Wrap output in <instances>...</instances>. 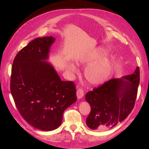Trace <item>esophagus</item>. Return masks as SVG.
<instances>
[{"instance_id": "esophagus-1", "label": "esophagus", "mask_w": 149, "mask_h": 149, "mask_svg": "<svg viewBox=\"0 0 149 149\" xmlns=\"http://www.w3.org/2000/svg\"><path fill=\"white\" fill-rule=\"evenodd\" d=\"M76 95H77V97L78 100L83 97L84 96V90L82 88H79L77 89V91H76Z\"/></svg>"}]
</instances>
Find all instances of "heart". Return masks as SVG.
Here are the masks:
<instances>
[{
	"mask_svg": "<svg viewBox=\"0 0 149 149\" xmlns=\"http://www.w3.org/2000/svg\"><path fill=\"white\" fill-rule=\"evenodd\" d=\"M106 51L97 49L91 55L83 59L81 63L87 66L84 71L85 77L88 81L94 84H100L109 78L112 71V61L107 56H104ZM68 70L74 74L78 73V68L74 65L70 64Z\"/></svg>",
	"mask_w": 149,
	"mask_h": 149,
	"instance_id": "b5f03b06",
	"label": "heart"
}]
</instances>
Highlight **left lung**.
Masks as SVG:
<instances>
[{"mask_svg":"<svg viewBox=\"0 0 149 149\" xmlns=\"http://www.w3.org/2000/svg\"><path fill=\"white\" fill-rule=\"evenodd\" d=\"M139 82L137 67L133 74L112 78L88 92L85 98L91 106L86 120L88 127L93 130L112 128L124 120L134 107Z\"/></svg>","mask_w":149,"mask_h":149,"instance_id":"1","label":"left lung"}]
</instances>
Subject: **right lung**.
<instances>
[{
  "label": "right lung",
  "mask_w": 149,
  "mask_h": 149,
  "mask_svg": "<svg viewBox=\"0 0 149 149\" xmlns=\"http://www.w3.org/2000/svg\"><path fill=\"white\" fill-rule=\"evenodd\" d=\"M53 37L37 38L17 54L13 61L10 91L20 114L36 129L50 131L61 124L67 107L77 100L73 81H61L45 61Z\"/></svg>",
  "instance_id": "right-lung-1"
}]
</instances>
